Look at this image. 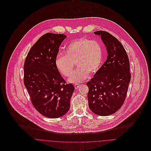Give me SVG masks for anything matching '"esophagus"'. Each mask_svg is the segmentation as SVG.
Returning <instances> with one entry per match:
<instances>
[{"instance_id":"1","label":"esophagus","mask_w":151,"mask_h":151,"mask_svg":"<svg viewBox=\"0 0 151 151\" xmlns=\"http://www.w3.org/2000/svg\"><path fill=\"white\" fill-rule=\"evenodd\" d=\"M79 86H80V84H77V83L74 84V87H75V88H76V89H78V87H79Z\"/></svg>"}]
</instances>
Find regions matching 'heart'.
Listing matches in <instances>:
<instances>
[{"label": "heart", "mask_w": 151, "mask_h": 151, "mask_svg": "<svg viewBox=\"0 0 151 151\" xmlns=\"http://www.w3.org/2000/svg\"><path fill=\"white\" fill-rule=\"evenodd\" d=\"M65 53L57 56L56 65L60 73L68 77L72 74L76 63L78 68L68 79V81L73 83L86 80L88 74L96 73L101 66L104 56L101 45L86 38L71 42L67 46Z\"/></svg>", "instance_id": "obj_1"}]
</instances>
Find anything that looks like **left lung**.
Listing matches in <instances>:
<instances>
[{
  "label": "left lung",
  "instance_id": "left-lung-1",
  "mask_svg": "<svg viewBox=\"0 0 151 151\" xmlns=\"http://www.w3.org/2000/svg\"><path fill=\"white\" fill-rule=\"evenodd\" d=\"M106 47L107 59L87 82L90 109L100 116L116 112L124 104L131 80L130 63L123 45L105 31H97Z\"/></svg>",
  "mask_w": 151,
  "mask_h": 151
}]
</instances>
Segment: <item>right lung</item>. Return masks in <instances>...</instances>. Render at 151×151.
I'll list each match as a JSON object with an SVG mask.
<instances>
[{
	"instance_id": "obj_1",
	"label": "right lung",
	"mask_w": 151,
	"mask_h": 151,
	"mask_svg": "<svg viewBox=\"0 0 151 151\" xmlns=\"http://www.w3.org/2000/svg\"><path fill=\"white\" fill-rule=\"evenodd\" d=\"M66 37L63 34L43 35L30 49L24 63V83L32 103L40 114L50 118L69 111L74 91L56 65L59 46Z\"/></svg>"
}]
</instances>
